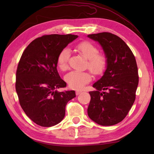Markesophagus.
Segmentation results:
<instances>
[{
  "mask_svg": "<svg viewBox=\"0 0 154 154\" xmlns=\"http://www.w3.org/2000/svg\"><path fill=\"white\" fill-rule=\"evenodd\" d=\"M82 91H79V90H77L76 91V92H75V93H76V95H79L81 93H82Z\"/></svg>",
  "mask_w": 154,
  "mask_h": 154,
  "instance_id": "34e87169",
  "label": "esophagus"
}]
</instances>
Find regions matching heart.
I'll use <instances>...</instances> for the list:
<instances>
[{"label":"heart","mask_w":154,"mask_h":154,"mask_svg":"<svg viewBox=\"0 0 154 154\" xmlns=\"http://www.w3.org/2000/svg\"><path fill=\"white\" fill-rule=\"evenodd\" d=\"M77 50L88 59V68L95 75L103 74L106 66V59L102 54H98V49L92 43L88 41L81 42L76 45ZM70 50L64 48L60 52L57 64L61 71H66L69 68ZM92 80V75L89 72L72 71L65 76L69 86L74 90H82L87 83Z\"/></svg>","instance_id":"1"}]
</instances>
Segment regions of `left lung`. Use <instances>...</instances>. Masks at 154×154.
I'll return each mask as SVG.
<instances>
[{
	"label": "left lung",
	"mask_w": 154,
	"mask_h": 154,
	"mask_svg": "<svg viewBox=\"0 0 154 154\" xmlns=\"http://www.w3.org/2000/svg\"><path fill=\"white\" fill-rule=\"evenodd\" d=\"M100 44L106 59V70L93 84L88 108L89 118L101 126L122 122L131 109L139 83L136 59L126 43L117 35L100 32L88 35Z\"/></svg>",
	"instance_id": "8db88e82"
}]
</instances>
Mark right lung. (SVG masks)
I'll list each match as a JSON object with an SVG mask.
<instances>
[{
	"instance_id": "add662e5",
	"label": "right lung",
	"mask_w": 154,
	"mask_h": 154,
	"mask_svg": "<svg viewBox=\"0 0 154 154\" xmlns=\"http://www.w3.org/2000/svg\"><path fill=\"white\" fill-rule=\"evenodd\" d=\"M77 37L74 35H44L32 41L21 56L15 90L25 113L41 126L60 123L64 118L67 103L76 96L74 90H57L66 86L57 71V58Z\"/></svg>"
}]
</instances>
